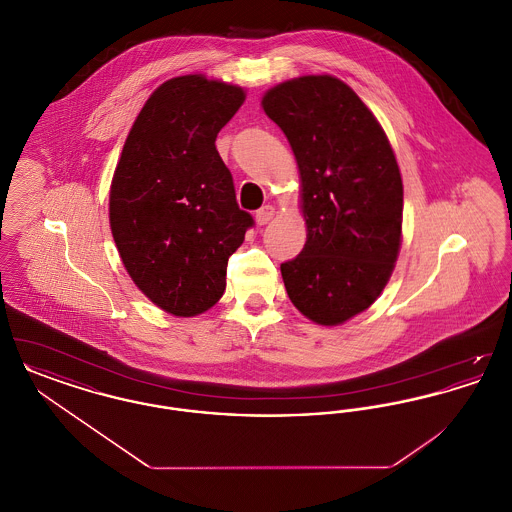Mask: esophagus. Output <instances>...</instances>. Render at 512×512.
Wrapping results in <instances>:
<instances>
[{
    "label": "esophagus",
    "instance_id": "34e87169",
    "mask_svg": "<svg viewBox=\"0 0 512 512\" xmlns=\"http://www.w3.org/2000/svg\"><path fill=\"white\" fill-rule=\"evenodd\" d=\"M274 207L272 205H265V207H261L259 211H257V215H255V220H257V224L259 226H265V224H268V220H272V217H274Z\"/></svg>",
    "mask_w": 512,
    "mask_h": 512
}]
</instances>
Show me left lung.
<instances>
[{
    "mask_svg": "<svg viewBox=\"0 0 512 512\" xmlns=\"http://www.w3.org/2000/svg\"><path fill=\"white\" fill-rule=\"evenodd\" d=\"M261 105L286 134L301 178L307 242L280 265L286 292L309 320L338 326L376 301L399 255L395 153L372 111L336 76L286 80Z\"/></svg>",
    "mask_w": 512,
    "mask_h": 512,
    "instance_id": "1",
    "label": "left lung"
}]
</instances>
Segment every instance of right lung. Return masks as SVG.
<instances>
[{
  "label": "right lung",
  "mask_w": 512,
  "mask_h": 512,
  "mask_svg": "<svg viewBox=\"0 0 512 512\" xmlns=\"http://www.w3.org/2000/svg\"><path fill=\"white\" fill-rule=\"evenodd\" d=\"M244 99V88L203 74L167 80L136 117L113 174L109 222L122 265L174 317L219 301L228 257L253 226L215 146Z\"/></svg>",
  "instance_id": "right-lung-1"
}]
</instances>
